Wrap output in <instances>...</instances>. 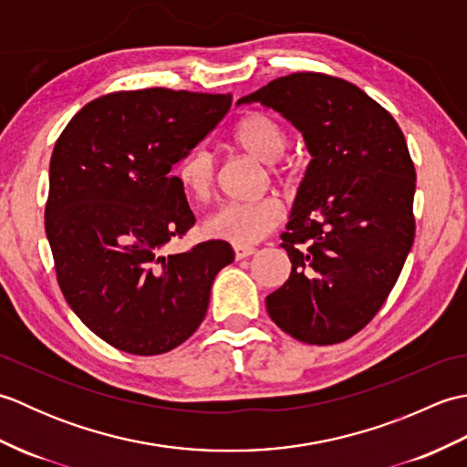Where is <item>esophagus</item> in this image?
I'll return each mask as SVG.
<instances>
[{"label": "esophagus", "instance_id": "esophagus-1", "mask_svg": "<svg viewBox=\"0 0 467 467\" xmlns=\"http://www.w3.org/2000/svg\"><path fill=\"white\" fill-rule=\"evenodd\" d=\"M234 254L236 259H246V256L254 254V249L253 246H234Z\"/></svg>", "mask_w": 467, "mask_h": 467}]
</instances>
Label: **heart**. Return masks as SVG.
Segmentation results:
<instances>
[{
	"label": "heart",
	"instance_id": "1",
	"mask_svg": "<svg viewBox=\"0 0 467 467\" xmlns=\"http://www.w3.org/2000/svg\"><path fill=\"white\" fill-rule=\"evenodd\" d=\"M233 142L256 161L271 164L273 172H279V162L286 150V134L283 126L263 112H249L241 118L233 132ZM178 184L188 198L206 202L214 192L216 166L214 158L206 150L188 154L176 168ZM283 208L273 198L254 202H224L208 214L204 231L213 239H223L234 246H253L265 239L281 223Z\"/></svg>",
	"mask_w": 467,
	"mask_h": 467
}]
</instances>
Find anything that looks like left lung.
Wrapping results in <instances>:
<instances>
[{
  "label": "left lung",
  "mask_w": 467,
  "mask_h": 467,
  "mask_svg": "<svg viewBox=\"0 0 467 467\" xmlns=\"http://www.w3.org/2000/svg\"><path fill=\"white\" fill-rule=\"evenodd\" d=\"M254 102L289 120L311 154L281 234L291 275L266 311L296 341L341 343L381 309L411 251L408 144L385 108L339 78L283 76L236 104Z\"/></svg>",
  "instance_id": "1"
}]
</instances>
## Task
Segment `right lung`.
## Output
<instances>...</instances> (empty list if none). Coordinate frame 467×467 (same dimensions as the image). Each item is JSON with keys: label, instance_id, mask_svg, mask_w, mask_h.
<instances>
[{"label": "right lung", "instance_id": "1", "mask_svg": "<svg viewBox=\"0 0 467 467\" xmlns=\"http://www.w3.org/2000/svg\"><path fill=\"white\" fill-rule=\"evenodd\" d=\"M231 94L148 88L86 104L49 161L46 234L67 305L112 347L174 349L202 323L226 241L162 254L194 214L172 168L231 110Z\"/></svg>", "mask_w": 467, "mask_h": 467}]
</instances>
